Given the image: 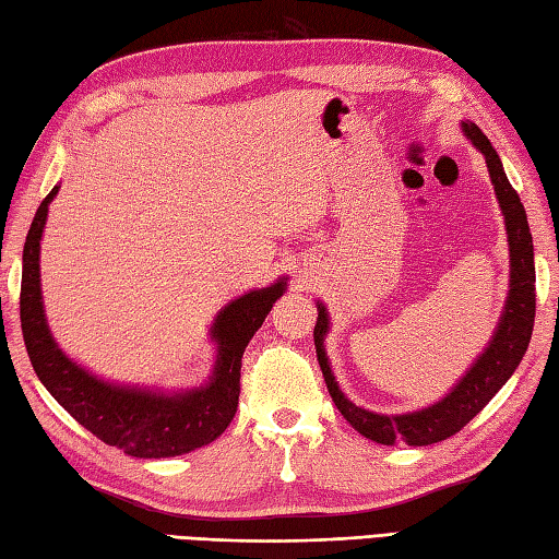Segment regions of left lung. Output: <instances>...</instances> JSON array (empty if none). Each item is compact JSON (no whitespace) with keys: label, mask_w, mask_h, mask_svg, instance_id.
Here are the masks:
<instances>
[{"label":"left lung","mask_w":559,"mask_h":559,"mask_svg":"<svg viewBox=\"0 0 559 559\" xmlns=\"http://www.w3.org/2000/svg\"><path fill=\"white\" fill-rule=\"evenodd\" d=\"M463 136L476 146L485 165H488L490 180L495 187L497 204L504 216L507 242H509V290L502 307L500 322H497L492 338L478 355L459 382L449 389L437 403L413 413L384 415L367 411L343 394L324 348V338L329 334V312L324 302L317 300V326H314V348L317 360L322 367L324 382L336 408L341 411L355 430L372 439L377 444H396L406 442L408 447H425L442 442V439L456 435L463 425L471 423L476 415L488 406L490 399L500 391L507 379L514 374L533 334V317H536V266H533V240L528 230L526 209L521 204L514 187L509 185L502 160L492 148L490 139L480 132L478 124L461 122Z\"/></svg>","instance_id":"1"}]
</instances>
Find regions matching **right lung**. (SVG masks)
<instances>
[{
    "instance_id": "obj_1",
    "label": "right lung",
    "mask_w": 559,
    "mask_h": 559,
    "mask_svg": "<svg viewBox=\"0 0 559 559\" xmlns=\"http://www.w3.org/2000/svg\"><path fill=\"white\" fill-rule=\"evenodd\" d=\"M57 192L59 185L35 211L23 247L21 329L35 374L71 418L129 456L168 459L211 444L235 418L245 348L264 324L273 302L286 293L288 278L281 276L266 288L249 290L216 314L209 331L216 343V362L204 384L165 391L110 382L69 358L47 324L40 288V240L47 209Z\"/></svg>"
}]
</instances>
